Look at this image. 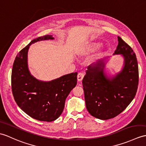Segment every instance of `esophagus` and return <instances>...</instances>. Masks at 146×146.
Instances as JSON below:
<instances>
[{
	"instance_id": "esophagus-1",
	"label": "esophagus",
	"mask_w": 146,
	"mask_h": 146,
	"mask_svg": "<svg viewBox=\"0 0 146 146\" xmlns=\"http://www.w3.org/2000/svg\"><path fill=\"white\" fill-rule=\"evenodd\" d=\"M84 73H79L78 74V76H77V79H78V81H81V80H83V77H84Z\"/></svg>"
}]
</instances>
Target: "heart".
I'll list each match as a JSON object with an SVG mask.
<instances>
[{
  "label": "heart",
  "instance_id": "1",
  "mask_svg": "<svg viewBox=\"0 0 146 146\" xmlns=\"http://www.w3.org/2000/svg\"><path fill=\"white\" fill-rule=\"evenodd\" d=\"M101 46V43L98 42L91 43L87 45L84 48L80 50L79 52V55H84V54L88 53L90 52H92L93 51L98 49Z\"/></svg>",
  "mask_w": 146,
  "mask_h": 146
}]
</instances>
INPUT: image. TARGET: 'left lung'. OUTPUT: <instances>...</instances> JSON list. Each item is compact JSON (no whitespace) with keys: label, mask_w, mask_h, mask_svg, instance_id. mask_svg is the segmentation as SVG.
<instances>
[{"label":"left lung","mask_w":146,"mask_h":146,"mask_svg":"<svg viewBox=\"0 0 146 146\" xmlns=\"http://www.w3.org/2000/svg\"><path fill=\"white\" fill-rule=\"evenodd\" d=\"M118 45L113 55L124 59L119 72L108 76L105 66L110 57L87 68L82 81L86 106L91 116L107 120L122 113L137 92L139 70L136 56L131 47L117 36Z\"/></svg>","instance_id":"obj_1"}]
</instances>
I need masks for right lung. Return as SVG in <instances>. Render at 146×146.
Returning a JSON list of instances; mask_svg holds the SVG:
<instances>
[{
    "mask_svg": "<svg viewBox=\"0 0 146 146\" xmlns=\"http://www.w3.org/2000/svg\"><path fill=\"white\" fill-rule=\"evenodd\" d=\"M54 40L46 35L31 41L17 55L12 72V90L15 102L33 119L51 122L62 113L67 96L77 84L78 73L65 74L49 81L37 80L28 66V52L32 44Z\"/></svg>",
    "mask_w": 146,
    "mask_h": 146,
    "instance_id": "add662e5",
    "label": "right lung"
}]
</instances>
